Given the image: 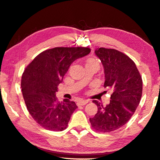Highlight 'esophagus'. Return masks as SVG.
Instances as JSON below:
<instances>
[{
  "mask_svg": "<svg viewBox=\"0 0 160 160\" xmlns=\"http://www.w3.org/2000/svg\"><path fill=\"white\" fill-rule=\"evenodd\" d=\"M89 100L88 99H81L80 101H78V105H80V106H84L85 105V104H87L89 102Z\"/></svg>",
  "mask_w": 160,
  "mask_h": 160,
  "instance_id": "34e87169",
  "label": "esophagus"
}]
</instances>
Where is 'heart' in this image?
<instances>
[{"label":"heart","mask_w":160,"mask_h":160,"mask_svg":"<svg viewBox=\"0 0 160 160\" xmlns=\"http://www.w3.org/2000/svg\"><path fill=\"white\" fill-rule=\"evenodd\" d=\"M87 64H97L99 66V63H98V61L94 59H92V58H90V59H88V60H87L86 65Z\"/></svg>","instance_id":"heart-1"}]
</instances>
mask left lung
Listing matches in <instances>:
<instances>
[{
	"instance_id": "1",
	"label": "left lung",
	"mask_w": 160,
	"mask_h": 160,
	"mask_svg": "<svg viewBox=\"0 0 160 160\" xmlns=\"http://www.w3.org/2000/svg\"><path fill=\"white\" fill-rule=\"evenodd\" d=\"M104 68V87L111 89L110 103L106 106L94 100L98 111L89 119L92 127L100 132H110L128 122L140 103L142 78L135 63L122 52L103 48L95 50Z\"/></svg>"
}]
</instances>
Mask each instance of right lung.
Returning a JSON list of instances; mask_svg holds the SVG:
<instances>
[{
  "label": "right lung",
  "instance_id": "1",
  "mask_svg": "<svg viewBox=\"0 0 160 160\" xmlns=\"http://www.w3.org/2000/svg\"><path fill=\"white\" fill-rule=\"evenodd\" d=\"M88 48H54L41 52L22 76L21 88L31 117L45 129L61 132L78 108L74 101H59L55 93L71 63L89 54Z\"/></svg>",
  "mask_w": 160,
  "mask_h": 160
}]
</instances>
